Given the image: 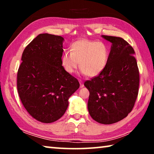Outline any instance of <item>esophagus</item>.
<instances>
[{"label":"esophagus","instance_id":"esophagus-1","mask_svg":"<svg viewBox=\"0 0 154 154\" xmlns=\"http://www.w3.org/2000/svg\"><path fill=\"white\" fill-rule=\"evenodd\" d=\"M79 83H80V87L81 88H83L84 86V85H83V83L82 80H79Z\"/></svg>","mask_w":154,"mask_h":154}]
</instances>
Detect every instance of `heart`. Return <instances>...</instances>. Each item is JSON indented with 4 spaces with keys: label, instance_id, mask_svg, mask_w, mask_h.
<instances>
[{
    "label": "heart",
    "instance_id": "1",
    "mask_svg": "<svg viewBox=\"0 0 154 154\" xmlns=\"http://www.w3.org/2000/svg\"><path fill=\"white\" fill-rule=\"evenodd\" d=\"M71 51L62 54L61 62L65 71L72 73L79 68L83 74L96 77L100 74L107 64L109 47L103 41L80 39L71 45Z\"/></svg>",
    "mask_w": 154,
    "mask_h": 154
}]
</instances>
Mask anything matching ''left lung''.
Here are the masks:
<instances>
[{
  "instance_id": "8db88e82",
  "label": "left lung",
  "mask_w": 154,
  "mask_h": 154,
  "mask_svg": "<svg viewBox=\"0 0 154 154\" xmlns=\"http://www.w3.org/2000/svg\"><path fill=\"white\" fill-rule=\"evenodd\" d=\"M112 43L107 64L100 74L85 81L90 92V116L98 123L111 124L126 118L139 93V71L134 50L120 37L102 35Z\"/></svg>"
}]
</instances>
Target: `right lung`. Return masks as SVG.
<instances>
[{"label": "right lung", "mask_w": 154, "mask_h": 154, "mask_svg": "<svg viewBox=\"0 0 154 154\" xmlns=\"http://www.w3.org/2000/svg\"><path fill=\"white\" fill-rule=\"evenodd\" d=\"M61 36L40 34L26 47L17 71L20 100L31 116L51 123L64 114L69 98L79 88L76 78L62 65Z\"/></svg>", "instance_id": "right-lung-1"}]
</instances>
